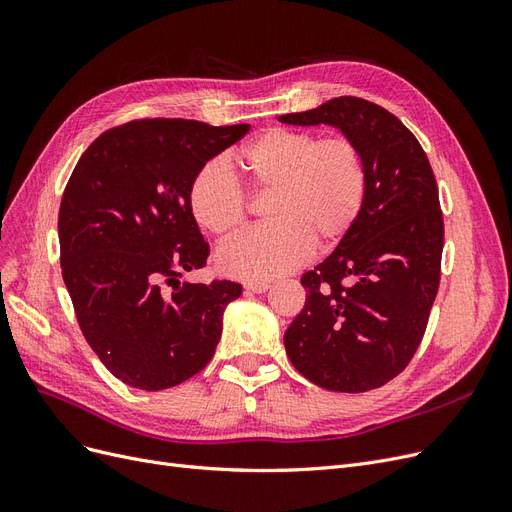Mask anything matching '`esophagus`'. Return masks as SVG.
I'll return each mask as SVG.
<instances>
[{"label":"esophagus","instance_id":"esophagus-1","mask_svg":"<svg viewBox=\"0 0 512 512\" xmlns=\"http://www.w3.org/2000/svg\"><path fill=\"white\" fill-rule=\"evenodd\" d=\"M243 288H245L247 292H256V294H260V292H267V290L271 288V284H267V282H245V284H243Z\"/></svg>","mask_w":512,"mask_h":512}]
</instances>
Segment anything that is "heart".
Wrapping results in <instances>:
<instances>
[{
  "label": "heart",
  "instance_id": "1",
  "mask_svg": "<svg viewBox=\"0 0 512 512\" xmlns=\"http://www.w3.org/2000/svg\"><path fill=\"white\" fill-rule=\"evenodd\" d=\"M235 166L254 194H269L262 215L269 222L247 230L215 252L224 275L250 282L280 277L307 260L312 250H333L359 220L367 168L348 138L271 128L247 143ZM194 222L226 239L243 226L245 194L226 164L207 162L188 190Z\"/></svg>",
  "mask_w": 512,
  "mask_h": 512
}]
</instances>
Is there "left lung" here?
I'll return each mask as SVG.
<instances>
[{"label":"left lung","mask_w":512,"mask_h":512,"mask_svg":"<svg viewBox=\"0 0 512 512\" xmlns=\"http://www.w3.org/2000/svg\"><path fill=\"white\" fill-rule=\"evenodd\" d=\"M280 121L339 130L367 168L359 220L301 277L307 297L284 335L286 354L322 389H378L410 363L438 294L444 224L436 177L414 134L367 100L333 98Z\"/></svg>","instance_id":"left-lung-1"}]
</instances>
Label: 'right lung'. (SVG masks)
Segmentation results:
<instances>
[{"label":"right lung","instance_id":"right-lung-1","mask_svg":"<svg viewBox=\"0 0 512 512\" xmlns=\"http://www.w3.org/2000/svg\"><path fill=\"white\" fill-rule=\"evenodd\" d=\"M247 130L130 121L98 136L72 170L57 222L61 275L87 344L134 389H170L205 369L224 309L241 297V284L181 277L209 256L188 207L190 183Z\"/></svg>","mask_w":512,"mask_h":512}]
</instances>
